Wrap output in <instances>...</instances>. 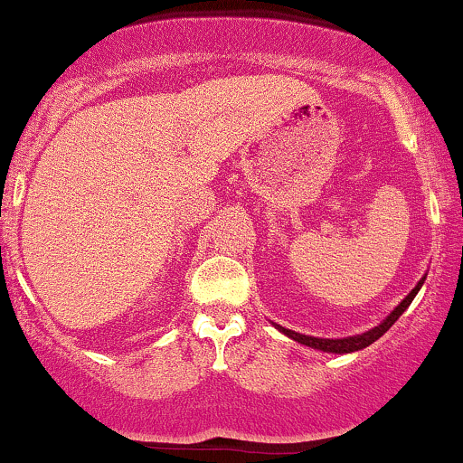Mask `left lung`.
<instances>
[{
    "label": "left lung",
    "instance_id": "obj_1",
    "mask_svg": "<svg viewBox=\"0 0 463 463\" xmlns=\"http://www.w3.org/2000/svg\"><path fill=\"white\" fill-rule=\"evenodd\" d=\"M422 281H425V279H422ZM422 281H418V286L414 288V290H411L410 295H407L403 301H401V306L396 307L394 312L390 314V317L385 318L382 325H377V327L371 329V331H366V334H362V335H353V338H342V340H327V338H312V335L297 334V331L284 329V327H279V325H277V327L284 331L288 338L301 342V345H306V346H312V349H320V351H327V353H353V351H360V349H364V346L373 345L374 340L382 338L385 331L392 327L396 320H399L401 314H403L405 309L410 307V303L414 301V297L418 295V290H420Z\"/></svg>",
    "mask_w": 463,
    "mask_h": 463
}]
</instances>
